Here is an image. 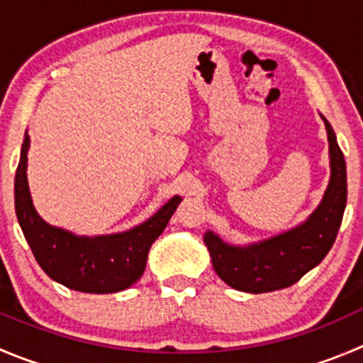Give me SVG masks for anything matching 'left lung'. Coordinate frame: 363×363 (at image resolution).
I'll list each match as a JSON object with an SVG mask.
<instances>
[{"label":"left lung","instance_id":"obj_1","mask_svg":"<svg viewBox=\"0 0 363 363\" xmlns=\"http://www.w3.org/2000/svg\"><path fill=\"white\" fill-rule=\"evenodd\" d=\"M324 124L330 140L331 178L323 201L305 224L250 247L228 246L212 231L205 235L213 269L230 287L251 294L291 287L320 264L333 246L347 201V174L333 128L326 119Z\"/></svg>","mask_w":363,"mask_h":363}]
</instances>
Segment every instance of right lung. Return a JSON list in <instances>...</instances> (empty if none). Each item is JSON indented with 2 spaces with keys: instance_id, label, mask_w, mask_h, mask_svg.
<instances>
[{
  "instance_id": "right-lung-1",
  "label": "right lung",
  "mask_w": 363,
  "mask_h": 363,
  "mask_svg": "<svg viewBox=\"0 0 363 363\" xmlns=\"http://www.w3.org/2000/svg\"><path fill=\"white\" fill-rule=\"evenodd\" d=\"M30 137H24L13 182V199L19 226L37 264L50 278L67 289L89 294H110L132 287L143 276L147 251L160 237L182 198L174 196L151 219L119 235L76 237L44 223L32 205L26 179V153Z\"/></svg>"
}]
</instances>
